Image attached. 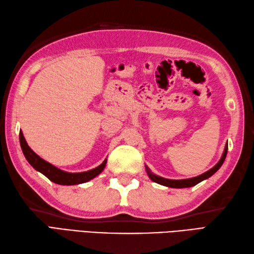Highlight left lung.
I'll return each mask as SVG.
<instances>
[{
  "instance_id": "1",
  "label": "left lung",
  "mask_w": 254,
  "mask_h": 254,
  "mask_svg": "<svg viewBox=\"0 0 254 254\" xmlns=\"http://www.w3.org/2000/svg\"><path fill=\"white\" fill-rule=\"evenodd\" d=\"M227 150H228V145L226 144L225 149H224V153L222 155V158L219 159L218 163L215 165L213 168H210L209 170H207L206 172H204V174L199 175L197 177H193V178H189V179H181V180H172V179H166V178L163 177H159L157 175L153 174L150 169L148 168L147 166H145V169H146V172L148 177L150 178V180L158 183V185L161 186H165V187H168V188H176V189H182V188H191L193 186H196L197 183H199L203 180H206L208 179L209 177H212L215 172H216L222 165L224 164L225 158H226V155H227Z\"/></svg>"
}]
</instances>
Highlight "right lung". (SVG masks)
I'll use <instances>...</instances> for the list:
<instances>
[{
    "mask_svg": "<svg viewBox=\"0 0 254 254\" xmlns=\"http://www.w3.org/2000/svg\"><path fill=\"white\" fill-rule=\"evenodd\" d=\"M19 142L20 147L23 150L25 158L27 161L34 167V169L37 171L41 172L42 175H45L48 179L51 180L52 182L58 183V185L62 186H74V185H80V183H85L91 179H94L95 177L100 175L102 170L105 169L107 164V158L102 161V164L98 167H96L94 169H90L88 171L83 172H67L57 168L56 166L48 163L45 159L39 157L34 150H32L28 144H27L26 139L24 137L23 132H19Z\"/></svg>",
    "mask_w": 254,
    "mask_h": 254,
    "instance_id": "right-lung-1",
    "label": "right lung"
}]
</instances>
